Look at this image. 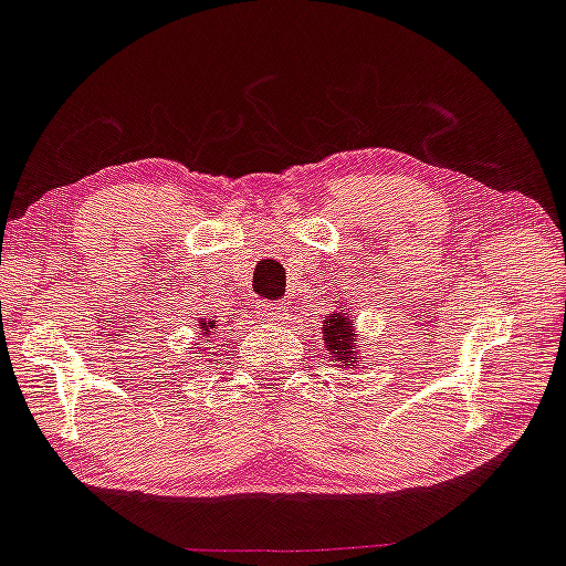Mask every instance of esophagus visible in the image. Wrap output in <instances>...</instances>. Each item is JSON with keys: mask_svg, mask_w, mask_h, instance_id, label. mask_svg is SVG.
I'll list each match as a JSON object with an SVG mask.
<instances>
[{"mask_svg": "<svg viewBox=\"0 0 566 566\" xmlns=\"http://www.w3.org/2000/svg\"><path fill=\"white\" fill-rule=\"evenodd\" d=\"M256 312H259V319H264L266 325L282 323L286 315V310H284V305H280V302H259Z\"/></svg>", "mask_w": 566, "mask_h": 566, "instance_id": "34e87169", "label": "esophagus"}]
</instances>
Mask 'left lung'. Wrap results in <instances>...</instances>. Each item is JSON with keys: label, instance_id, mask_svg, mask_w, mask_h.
<instances>
[{"label": "left lung", "instance_id": "left-lung-1", "mask_svg": "<svg viewBox=\"0 0 566 566\" xmlns=\"http://www.w3.org/2000/svg\"><path fill=\"white\" fill-rule=\"evenodd\" d=\"M353 317H356V312L348 307H337L335 312H331L323 325V345L327 358L333 360V366L356 370L358 360L364 356H360L358 327L353 323Z\"/></svg>", "mask_w": 566, "mask_h": 566}]
</instances>
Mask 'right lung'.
<instances>
[{
  "label": "right lung",
  "mask_w": 566,
  "mask_h": 566,
  "mask_svg": "<svg viewBox=\"0 0 566 566\" xmlns=\"http://www.w3.org/2000/svg\"><path fill=\"white\" fill-rule=\"evenodd\" d=\"M218 331V319H200V337H213V333Z\"/></svg>",
  "instance_id": "add662e5"
}]
</instances>
